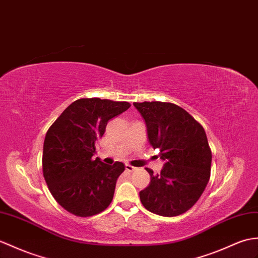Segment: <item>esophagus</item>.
I'll list each match as a JSON object with an SVG mask.
<instances>
[{"instance_id":"obj_1","label":"esophagus","mask_w":258,"mask_h":258,"mask_svg":"<svg viewBox=\"0 0 258 258\" xmlns=\"http://www.w3.org/2000/svg\"><path fill=\"white\" fill-rule=\"evenodd\" d=\"M125 169H126V171H130V172H132V171H135V170H136L135 167L131 166V165H125Z\"/></svg>"}]
</instances>
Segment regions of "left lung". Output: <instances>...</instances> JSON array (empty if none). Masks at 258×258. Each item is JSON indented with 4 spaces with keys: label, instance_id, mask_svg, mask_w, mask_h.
I'll return each mask as SVG.
<instances>
[{
    "label": "left lung",
    "instance_id": "left-lung-1",
    "mask_svg": "<svg viewBox=\"0 0 258 258\" xmlns=\"http://www.w3.org/2000/svg\"><path fill=\"white\" fill-rule=\"evenodd\" d=\"M146 123L148 141L165 161L160 173L140 192L142 205L161 217L188 211L210 179L212 154L206 132L189 113L168 102H134Z\"/></svg>",
    "mask_w": 258,
    "mask_h": 258
}]
</instances>
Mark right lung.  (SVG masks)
I'll use <instances>...</instances> for the list:
<instances>
[{"label":"right lung","mask_w":258,"mask_h":258,"mask_svg":"<svg viewBox=\"0 0 258 258\" xmlns=\"http://www.w3.org/2000/svg\"><path fill=\"white\" fill-rule=\"evenodd\" d=\"M130 106L124 101L79 99L47 131L43 173L50 194L64 210L91 217L110 206L125 166L121 161L106 165L92 156L107 122Z\"/></svg>","instance_id":"right-lung-1"}]
</instances>
